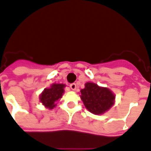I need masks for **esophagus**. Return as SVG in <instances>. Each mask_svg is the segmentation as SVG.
<instances>
[{"label":"esophagus","mask_w":151,"mask_h":151,"mask_svg":"<svg viewBox=\"0 0 151 151\" xmlns=\"http://www.w3.org/2000/svg\"><path fill=\"white\" fill-rule=\"evenodd\" d=\"M70 88L72 91H75L76 89V83H71L70 84Z\"/></svg>","instance_id":"esophagus-1"}]
</instances>
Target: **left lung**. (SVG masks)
<instances>
[{
  "instance_id": "obj_1",
  "label": "left lung",
  "mask_w": 151,
  "mask_h": 151,
  "mask_svg": "<svg viewBox=\"0 0 151 151\" xmlns=\"http://www.w3.org/2000/svg\"><path fill=\"white\" fill-rule=\"evenodd\" d=\"M81 89L80 98L90 113L95 115L103 114L109 110L115 103V95L110 89L87 82Z\"/></svg>"
}]
</instances>
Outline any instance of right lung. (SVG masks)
I'll return each mask as SVG.
<instances>
[{"label": "right lung", "instance_id": "obj_1", "mask_svg": "<svg viewBox=\"0 0 151 151\" xmlns=\"http://www.w3.org/2000/svg\"><path fill=\"white\" fill-rule=\"evenodd\" d=\"M65 87L64 83H52L50 88L42 91L39 96V101L47 109H52L56 106V102L62 98Z\"/></svg>", "mask_w": 151, "mask_h": 151}]
</instances>
